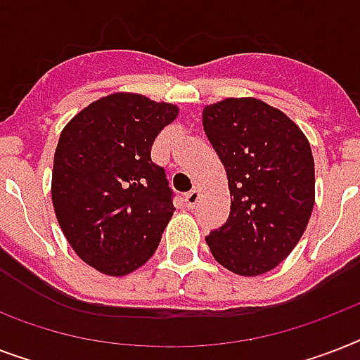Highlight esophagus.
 <instances>
[{
	"label": "esophagus",
	"instance_id": "esophagus-1",
	"mask_svg": "<svg viewBox=\"0 0 360 360\" xmlns=\"http://www.w3.org/2000/svg\"><path fill=\"white\" fill-rule=\"evenodd\" d=\"M198 200H200V192H198L196 188H192L191 192H186L185 194V202H186V207L188 209L196 207Z\"/></svg>",
	"mask_w": 360,
	"mask_h": 360
}]
</instances>
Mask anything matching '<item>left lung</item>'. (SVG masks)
Segmentation results:
<instances>
[{
    "label": "left lung",
    "mask_w": 360,
    "mask_h": 360,
    "mask_svg": "<svg viewBox=\"0 0 360 360\" xmlns=\"http://www.w3.org/2000/svg\"><path fill=\"white\" fill-rule=\"evenodd\" d=\"M203 130L224 164L233 198L226 224L205 240L231 273H267L295 248L312 214L310 143L288 115L257 98L205 106Z\"/></svg>",
    "instance_id": "1"
}]
</instances>
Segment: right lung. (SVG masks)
Masks as SVG:
<instances>
[{"instance_id": "1", "label": "right lung", "mask_w": 360, "mask_h": 360, "mask_svg": "<svg viewBox=\"0 0 360 360\" xmlns=\"http://www.w3.org/2000/svg\"><path fill=\"white\" fill-rule=\"evenodd\" d=\"M177 106L114 93L75 115L53 155L52 202L69 245L97 271L123 276L155 254L174 214V191L151 160Z\"/></svg>"}]
</instances>
